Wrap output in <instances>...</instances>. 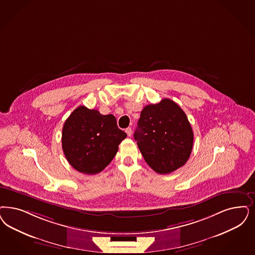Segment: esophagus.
Here are the masks:
<instances>
[{
    "instance_id": "1",
    "label": "esophagus",
    "mask_w": 255,
    "mask_h": 255,
    "mask_svg": "<svg viewBox=\"0 0 255 255\" xmlns=\"http://www.w3.org/2000/svg\"><path fill=\"white\" fill-rule=\"evenodd\" d=\"M125 132H126V133H127V134H128V136H131V135H132V128H127V129H126V131H125Z\"/></svg>"
}]
</instances>
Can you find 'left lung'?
<instances>
[{
    "label": "left lung",
    "instance_id": "left-lung-1",
    "mask_svg": "<svg viewBox=\"0 0 255 255\" xmlns=\"http://www.w3.org/2000/svg\"><path fill=\"white\" fill-rule=\"evenodd\" d=\"M133 137L146 163L159 174L183 167L193 148V131L187 117L169 99L143 108Z\"/></svg>",
    "mask_w": 255,
    "mask_h": 255
}]
</instances>
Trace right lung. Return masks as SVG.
Instances as JSON below:
<instances>
[{"instance_id": "obj_1", "label": "right lung", "mask_w": 255, "mask_h": 255, "mask_svg": "<svg viewBox=\"0 0 255 255\" xmlns=\"http://www.w3.org/2000/svg\"><path fill=\"white\" fill-rule=\"evenodd\" d=\"M127 136L112 114L102 115L77 107L64 123L62 149L70 166L85 174H97L107 167Z\"/></svg>"}]
</instances>
